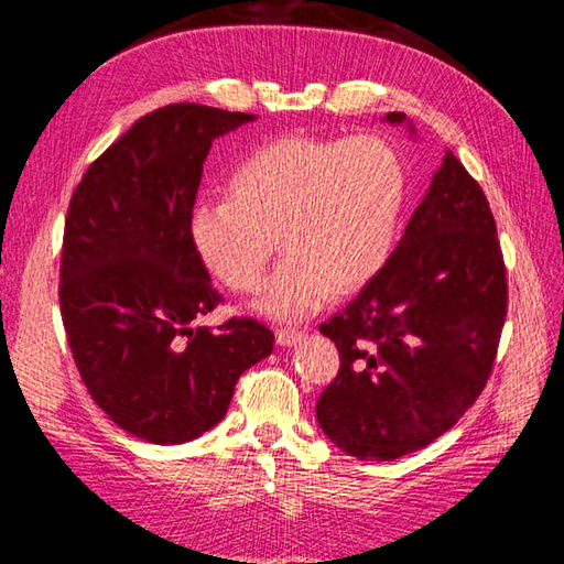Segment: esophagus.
Here are the masks:
<instances>
[{
    "label": "esophagus",
    "instance_id": "1",
    "mask_svg": "<svg viewBox=\"0 0 564 564\" xmlns=\"http://www.w3.org/2000/svg\"><path fill=\"white\" fill-rule=\"evenodd\" d=\"M303 337H305V332H301V329H285V327L275 329V341H279L281 346H293Z\"/></svg>",
    "mask_w": 564,
    "mask_h": 564
}]
</instances>
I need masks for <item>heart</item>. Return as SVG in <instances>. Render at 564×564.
I'll return each mask as SVG.
<instances>
[{
  "label": "heart",
  "instance_id": "heart-1",
  "mask_svg": "<svg viewBox=\"0 0 564 564\" xmlns=\"http://www.w3.org/2000/svg\"><path fill=\"white\" fill-rule=\"evenodd\" d=\"M406 170L380 135H281L239 160L225 200H203L188 235L225 289L257 293L275 240L285 261L259 303L263 315L303 319L373 279L392 254Z\"/></svg>",
  "mask_w": 564,
  "mask_h": 564
}]
</instances>
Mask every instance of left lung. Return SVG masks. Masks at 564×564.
I'll list each match as a JSON object with an SVG mask.
<instances>
[{
	"instance_id": "8db88e82",
	"label": "left lung",
	"mask_w": 564,
	"mask_h": 564,
	"mask_svg": "<svg viewBox=\"0 0 564 564\" xmlns=\"http://www.w3.org/2000/svg\"><path fill=\"white\" fill-rule=\"evenodd\" d=\"M507 301L495 215L448 150L386 267L319 325L341 358L317 400L322 431L358 460H394L446 434L487 386Z\"/></svg>"
}]
</instances>
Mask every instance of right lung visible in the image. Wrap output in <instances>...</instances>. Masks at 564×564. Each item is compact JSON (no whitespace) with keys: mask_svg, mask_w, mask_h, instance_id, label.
I'll use <instances>...</instances> for the list:
<instances>
[{"mask_svg":"<svg viewBox=\"0 0 564 564\" xmlns=\"http://www.w3.org/2000/svg\"><path fill=\"white\" fill-rule=\"evenodd\" d=\"M251 113L170 104L142 116L69 200L59 313L82 382L113 424L174 446L225 416L239 376L273 351L251 317L194 327L223 295L191 245L203 162Z\"/></svg>","mask_w":564,"mask_h":564,"instance_id":"add662e5","label":"right lung"}]
</instances>
